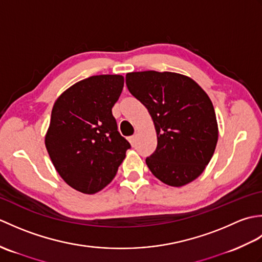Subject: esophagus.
Here are the masks:
<instances>
[{"mask_svg": "<svg viewBox=\"0 0 262 262\" xmlns=\"http://www.w3.org/2000/svg\"><path fill=\"white\" fill-rule=\"evenodd\" d=\"M128 140H129L132 146H135L136 145V136H130L129 138H128Z\"/></svg>", "mask_w": 262, "mask_h": 262, "instance_id": "1", "label": "esophagus"}]
</instances>
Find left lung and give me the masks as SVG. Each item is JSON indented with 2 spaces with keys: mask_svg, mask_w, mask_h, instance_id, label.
<instances>
[{
  "mask_svg": "<svg viewBox=\"0 0 262 262\" xmlns=\"http://www.w3.org/2000/svg\"><path fill=\"white\" fill-rule=\"evenodd\" d=\"M126 85L147 108L157 130L148 169L172 187L193 181L209 163L219 138L209 97L190 77L171 72H133Z\"/></svg>",
  "mask_w": 262,
  "mask_h": 262,
  "instance_id": "obj_1",
  "label": "left lung"
}]
</instances>
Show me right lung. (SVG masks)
Listing matches in <instances>:
<instances>
[{
  "mask_svg": "<svg viewBox=\"0 0 262 262\" xmlns=\"http://www.w3.org/2000/svg\"><path fill=\"white\" fill-rule=\"evenodd\" d=\"M122 88L121 75L90 76L54 104L45 145L59 176L77 191L96 193L109 185L130 148L111 111Z\"/></svg>",
  "mask_w": 262,
  "mask_h": 262,
  "instance_id": "add662e5",
  "label": "right lung"
}]
</instances>
